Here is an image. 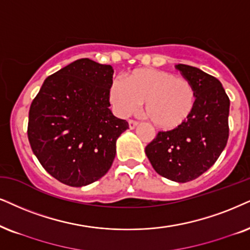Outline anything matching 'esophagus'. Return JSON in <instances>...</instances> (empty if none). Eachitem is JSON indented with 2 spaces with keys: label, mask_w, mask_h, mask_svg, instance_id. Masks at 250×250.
<instances>
[{
  "label": "esophagus",
  "mask_w": 250,
  "mask_h": 250,
  "mask_svg": "<svg viewBox=\"0 0 250 250\" xmlns=\"http://www.w3.org/2000/svg\"><path fill=\"white\" fill-rule=\"evenodd\" d=\"M128 123H129V128L130 129H135L138 125V122L135 121V120H129Z\"/></svg>",
  "instance_id": "obj_1"
}]
</instances>
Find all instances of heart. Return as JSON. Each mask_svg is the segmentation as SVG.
I'll use <instances>...</instances> for the list:
<instances>
[{
	"mask_svg": "<svg viewBox=\"0 0 250 250\" xmlns=\"http://www.w3.org/2000/svg\"><path fill=\"white\" fill-rule=\"evenodd\" d=\"M109 100L119 115L128 116L145 103V115L162 130H175L190 118L196 105L192 84L159 69L141 68L128 72L125 82L114 81Z\"/></svg>",
	"mask_w": 250,
	"mask_h": 250,
	"instance_id": "obj_1",
	"label": "heart"
}]
</instances>
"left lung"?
I'll return each instance as SVG.
<instances>
[{"instance_id":"left-lung-1","label":"left lung","mask_w":250,"mask_h":250,"mask_svg":"<svg viewBox=\"0 0 250 250\" xmlns=\"http://www.w3.org/2000/svg\"><path fill=\"white\" fill-rule=\"evenodd\" d=\"M175 68L195 88L194 112L179 129L158 132L145 153L158 174L183 183L207 172L225 148L229 99L213 76L187 64Z\"/></svg>"}]
</instances>
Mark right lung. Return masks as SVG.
I'll list each match as a JSON object with an SVG mask.
<instances>
[{"label": "right lung", "instance_id": "add662e5", "mask_svg": "<svg viewBox=\"0 0 250 250\" xmlns=\"http://www.w3.org/2000/svg\"><path fill=\"white\" fill-rule=\"evenodd\" d=\"M112 65L74 61L43 82L31 104L27 136L33 153L53 178L83 187L108 172L116 140L129 128L109 109Z\"/></svg>", "mask_w": 250, "mask_h": 250}]
</instances>
